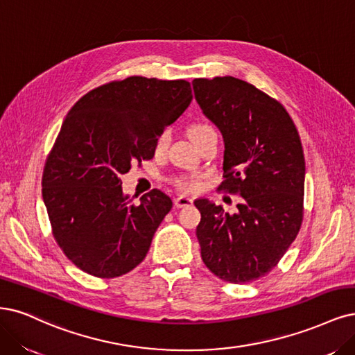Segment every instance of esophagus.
<instances>
[{"label": "esophagus", "instance_id": "esophagus-1", "mask_svg": "<svg viewBox=\"0 0 355 355\" xmlns=\"http://www.w3.org/2000/svg\"><path fill=\"white\" fill-rule=\"evenodd\" d=\"M193 202V200L192 198H188V197H178L176 200H175V205L178 207V209H183V207H188V205H191Z\"/></svg>", "mask_w": 355, "mask_h": 355}]
</instances>
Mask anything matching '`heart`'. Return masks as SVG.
Instances as JSON below:
<instances>
[{"instance_id":"obj_1","label":"heart","mask_w":355,"mask_h":355,"mask_svg":"<svg viewBox=\"0 0 355 355\" xmlns=\"http://www.w3.org/2000/svg\"><path fill=\"white\" fill-rule=\"evenodd\" d=\"M188 133H189V138L192 139V142L197 145L201 141H204L205 138L216 135V130L210 125L201 123V121H198V123H192L189 126ZM167 139H168L167 132H163V133H160V135H158V138L155 139V153L164 151L166 145H167ZM175 185L178 188L183 189V191H193L195 188H197L198 182H197V179H193V178H179V179H175Z\"/></svg>"}]
</instances>
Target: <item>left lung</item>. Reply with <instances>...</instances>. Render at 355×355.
I'll list each match as a JSON object with an SVG mask.
<instances>
[{
	"instance_id": "1",
	"label": "left lung",
	"mask_w": 355,
	"mask_h": 355,
	"mask_svg": "<svg viewBox=\"0 0 355 355\" xmlns=\"http://www.w3.org/2000/svg\"><path fill=\"white\" fill-rule=\"evenodd\" d=\"M192 85L202 113L223 135L218 189L242 197L235 214L205 198L195 201L201 259L222 280L248 284L273 270L301 229V139L285 107L254 85L232 76Z\"/></svg>"
}]
</instances>
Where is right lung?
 Instances as JSON below:
<instances>
[{"instance_id":"right-lung-1","label":"right lung","mask_w":355,"mask_h":355,"mask_svg":"<svg viewBox=\"0 0 355 355\" xmlns=\"http://www.w3.org/2000/svg\"><path fill=\"white\" fill-rule=\"evenodd\" d=\"M191 101L188 80L130 76L70 108L46 157L42 198L58 247L85 273L113 279L145 259L173 204L158 189L135 204L120 176L154 157L155 139Z\"/></svg>"}]
</instances>
